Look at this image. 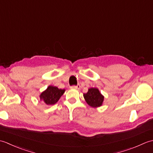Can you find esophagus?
<instances>
[{"instance_id": "34e87169", "label": "esophagus", "mask_w": 153, "mask_h": 153, "mask_svg": "<svg viewBox=\"0 0 153 153\" xmlns=\"http://www.w3.org/2000/svg\"><path fill=\"white\" fill-rule=\"evenodd\" d=\"M79 88H80V85H79L71 86V89H79Z\"/></svg>"}]
</instances>
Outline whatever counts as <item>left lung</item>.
Returning a JSON list of instances; mask_svg holds the SVG:
<instances>
[{"label":"left lung","instance_id":"obj_1","mask_svg":"<svg viewBox=\"0 0 153 153\" xmlns=\"http://www.w3.org/2000/svg\"><path fill=\"white\" fill-rule=\"evenodd\" d=\"M83 96L87 104L95 108L101 106L104 100V97L97 88L89 89L87 93L83 94Z\"/></svg>","mask_w":153,"mask_h":153}]
</instances>
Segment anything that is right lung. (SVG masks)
Masks as SVG:
<instances>
[{"mask_svg": "<svg viewBox=\"0 0 153 153\" xmlns=\"http://www.w3.org/2000/svg\"><path fill=\"white\" fill-rule=\"evenodd\" d=\"M65 91L64 89H58L57 87L48 86L47 89L41 94V100L46 104L47 105H53L58 102L61 96Z\"/></svg>", "mask_w": 153, "mask_h": 153, "instance_id": "add662e5", "label": "right lung"}]
</instances>
